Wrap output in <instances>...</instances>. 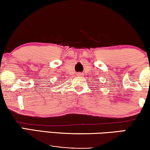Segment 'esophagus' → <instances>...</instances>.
<instances>
[{
	"instance_id": "esophagus-1",
	"label": "esophagus",
	"mask_w": 150,
	"mask_h": 150,
	"mask_svg": "<svg viewBox=\"0 0 150 150\" xmlns=\"http://www.w3.org/2000/svg\"><path fill=\"white\" fill-rule=\"evenodd\" d=\"M78 75H79V76H83V74H82V73H78Z\"/></svg>"
}]
</instances>
